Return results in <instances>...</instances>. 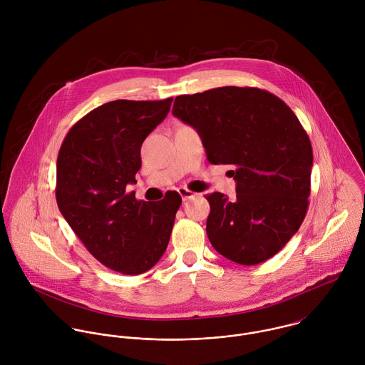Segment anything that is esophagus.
Masks as SVG:
<instances>
[{
	"instance_id": "esophagus-1",
	"label": "esophagus",
	"mask_w": 365,
	"mask_h": 365,
	"mask_svg": "<svg viewBox=\"0 0 365 365\" xmlns=\"http://www.w3.org/2000/svg\"><path fill=\"white\" fill-rule=\"evenodd\" d=\"M178 194L181 195L182 201H188V200H191V198H194L197 195L195 192H192V191H190L187 188H178Z\"/></svg>"
}]
</instances>
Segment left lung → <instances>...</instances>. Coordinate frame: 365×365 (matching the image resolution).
I'll return each mask as SVG.
<instances>
[{
    "instance_id": "obj_1",
    "label": "left lung",
    "mask_w": 365,
    "mask_h": 365,
    "mask_svg": "<svg viewBox=\"0 0 365 365\" xmlns=\"http://www.w3.org/2000/svg\"><path fill=\"white\" fill-rule=\"evenodd\" d=\"M173 115L200 133L209 163L235 167L236 198L207 195L213 249L242 265L275 256L298 232L309 204L312 145L297 115L255 87L178 96Z\"/></svg>"
}]
</instances>
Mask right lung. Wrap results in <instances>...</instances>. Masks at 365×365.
Wrapping results in <instances>:
<instances>
[{
  "instance_id": "1",
  "label": "right lung",
  "mask_w": 365,
  "mask_h": 365,
  "mask_svg": "<svg viewBox=\"0 0 365 365\" xmlns=\"http://www.w3.org/2000/svg\"><path fill=\"white\" fill-rule=\"evenodd\" d=\"M171 103H106L74 123L58 150L57 207L87 250L120 274L146 272L161 259L181 205L175 191L155 204L126 192L142 165V143Z\"/></svg>"
}]
</instances>
